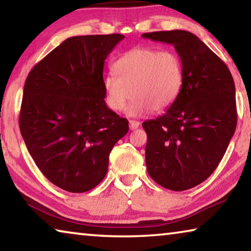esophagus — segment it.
<instances>
[{"mask_svg": "<svg viewBox=\"0 0 251 251\" xmlns=\"http://www.w3.org/2000/svg\"><path fill=\"white\" fill-rule=\"evenodd\" d=\"M139 125H141V123L137 122V121H129V128L131 130L137 129L138 127H139Z\"/></svg>", "mask_w": 251, "mask_h": 251, "instance_id": "obj_1", "label": "esophagus"}]
</instances>
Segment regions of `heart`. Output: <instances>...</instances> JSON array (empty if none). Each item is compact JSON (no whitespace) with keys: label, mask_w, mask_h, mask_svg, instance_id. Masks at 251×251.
I'll list each match as a JSON object with an SVG mask.
<instances>
[{"label":"heart","mask_w":251,"mask_h":251,"mask_svg":"<svg viewBox=\"0 0 251 251\" xmlns=\"http://www.w3.org/2000/svg\"><path fill=\"white\" fill-rule=\"evenodd\" d=\"M116 75L103 78L105 100L114 112L128 108L130 116H139L151 109L164 112L175 103L184 84V70L179 56L171 50L136 48L114 63Z\"/></svg>","instance_id":"1"}]
</instances>
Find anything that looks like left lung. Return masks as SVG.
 I'll return each mask as SVG.
<instances>
[{"label":"left lung","mask_w":251,"mask_h":251,"mask_svg":"<svg viewBox=\"0 0 251 251\" xmlns=\"http://www.w3.org/2000/svg\"><path fill=\"white\" fill-rule=\"evenodd\" d=\"M142 36L174 45L182 63L184 84L175 103L143 123L147 173L158 185L181 192L206 180L226 152L237 125L235 83L195 34L174 29Z\"/></svg>","instance_id":"1"}]
</instances>
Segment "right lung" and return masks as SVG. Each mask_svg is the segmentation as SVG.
<instances>
[{
	"mask_svg": "<svg viewBox=\"0 0 251 251\" xmlns=\"http://www.w3.org/2000/svg\"><path fill=\"white\" fill-rule=\"evenodd\" d=\"M122 34L73 36L33 67L25 80L19 124L42 174L70 193L104 179L114 145L128 121L107 107L104 63Z\"/></svg>",
	"mask_w": 251,
	"mask_h": 251,
	"instance_id": "right-lung-1",
	"label": "right lung"
}]
</instances>
